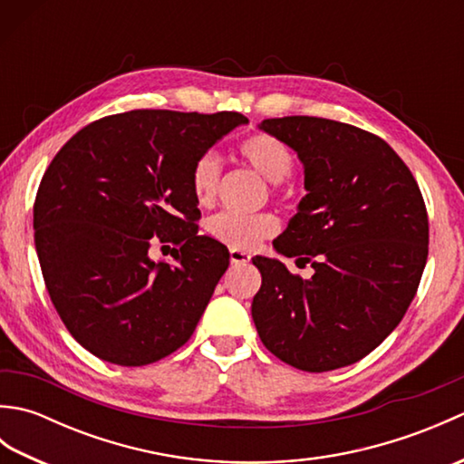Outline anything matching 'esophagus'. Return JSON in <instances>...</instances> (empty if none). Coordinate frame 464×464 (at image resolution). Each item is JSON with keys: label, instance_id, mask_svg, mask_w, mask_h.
Segmentation results:
<instances>
[{"label": "esophagus", "instance_id": "esophagus-1", "mask_svg": "<svg viewBox=\"0 0 464 464\" xmlns=\"http://www.w3.org/2000/svg\"><path fill=\"white\" fill-rule=\"evenodd\" d=\"M229 259H231V265H247L251 261V255L247 251H241V249H231Z\"/></svg>", "mask_w": 464, "mask_h": 464}]
</instances>
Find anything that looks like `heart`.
Wrapping results in <instances>:
<instances>
[{"label": "heart", "mask_w": 464, "mask_h": 464, "mask_svg": "<svg viewBox=\"0 0 464 464\" xmlns=\"http://www.w3.org/2000/svg\"><path fill=\"white\" fill-rule=\"evenodd\" d=\"M239 160L253 167L271 183H281L293 171V153L277 137L269 133H253L237 145ZM221 179V161L215 153H203L191 167V189L199 205H211L215 201L217 187ZM279 229L277 217L271 213L237 215L219 213L207 221L215 241L231 249H255L257 245L275 235Z\"/></svg>", "instance_id": "b5f03b06"}]
</instances>
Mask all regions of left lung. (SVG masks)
I'll return each mask as SVG.
<instances>
[{
    "mask_svg": "<svg viewBox=\"0 0 464 464\" xmlns=\"http://www.w3.org/2000/svg\"><path fill=\"white\" fill-rule=\"evenodd\" d=\"M259 130L297 153L307 195L273 247L253 257L261 289L251 314L275 357L295 369L347 367L395 331L415 299L429 255V219L415 177L387 141L349 123L291 115Z\"/></svg>",
    "mask_w": 464,
    "mask_h": 464,
    "instance_id": "1",
    "label": "left lung"
}]
</instances>
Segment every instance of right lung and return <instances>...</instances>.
Instances as JSON below:
<instances>
[{"label":"right lung","instance_id":"1","mask_svg":"<svg viewBox=\"0 0 464 464\" xmlns=\"http://www.w3.org/2000/svg\"><path fill=\"white\" fill-rule=\"evenodd\" d=\"M241 113L135 110L77 131L34 205L35 249L53 307L95 357L143 367L189 341L223 273L225 245L197 231L191 167L247 125ZM173 242L174 263L153 262Z\"/></svg>","mask_w":464,"mask_h":464}]
</instances>
